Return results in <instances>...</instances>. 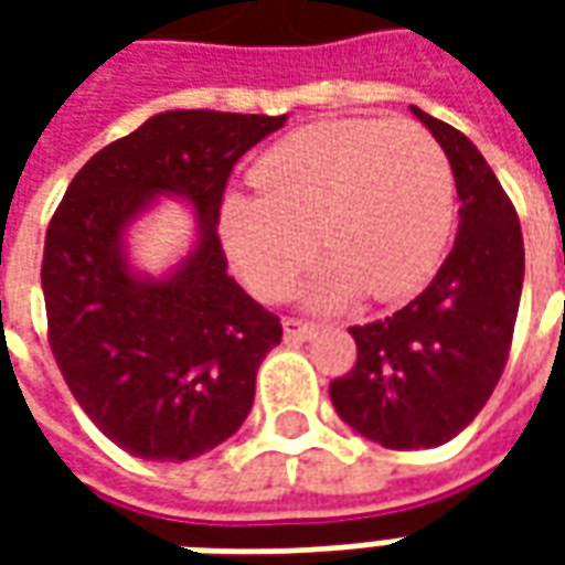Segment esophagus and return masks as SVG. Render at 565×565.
Instances as JSON below:
<instances>
[{"label":"esophagus","instance_id":"1","mask_svg":"<svg viewBox=\"0 0 565 565\" xmlns=\"http://www.w3.org/2000/svg\"><path fill=\"white\" fill-rule=\"evenodd\" d=\"M315 332V323H308V320H299V318H287L284 320V335L290 339V342H302Z\"/></svg>","mask_w":565,"mask_h":565}]
</instances>
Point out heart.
Listing matches in <instances>:
<instances>
[{
	"label": "heart",
	"instance_id": "1",
	"mask_svg": "<svg viewBox=\"0 0 565 565\" xmlns=\"http://www.w3.org/2000/svg\"><path fill=\"white\" fill-rule=\"evenodd\" d=\"M263 196L223 205V242L245 284L266 302L294 290L318 254L332 263L311 302L354 294L391 302L433 275L454 221L445 148L415 120H320L281 139L257 162Z\"/></svg>",
	"mask_w": 565,
	"mask_h": 565
}]
</instances>
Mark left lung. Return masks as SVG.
Masks as SVG:
<instances>
[{
  "label": "left lung",
  "mask_w": 565,
  "mask_h": 565,
  "mask_svg": "<svg viewBox=\"0 0 565 565\" xmlns=\"http://www.w3.org/2000/svg\"><path fill=\"white\" fill-rule=\"evenodd\" d=\"M412 111L454 169L457 238L424 294L391 318L351 327L356 363L330 384L344 424L391 450L438 448L472 424L509 363L523 287L509 193L460 129Z\"/></svg>",
  "instance_id": "8db88e82"
}]
</instances>
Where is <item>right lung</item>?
Listing matches in <instances>:
<instances>
[{
  "label": "right lung",
  "instance_id": "obj_1",
  "mask_svg": "<svg viewBox=\"0 0 565 565\" xmlns=\"http://www.w3.org/2000/svg\"><path fill=\"white\" fill-rule=\"evenodd\" d=\"M284 117L166 111L84 162L47 223V342L84 415L132 457L193 460L245 424L281 320L226 275L217 223L233 166ZM157 192L190 198L200 245L166 282L136 279L122 226Z\"/></svg>",
  "mask_w": 565,
  "mask_h": 565
}]
</instances>
